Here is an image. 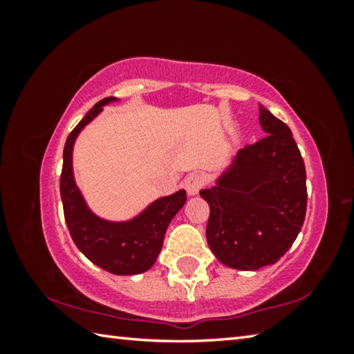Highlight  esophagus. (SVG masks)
Wrapping results in <instances>:
<instances>
[{
	"label": "esophagus",
	"mask_w": 354,
	"mask_h": 354,
	"mask_svg": "<svg viewBox=\"0 0 354 354\" xmlns=\"http://www.w3.org/2000/svg\"><path fill=\"white\" fill-rule=\"evenodd\" d=\"M203 185H205V178L201 175H190L187 179L184 181V187L187 190V195L189 196H195L198 195V192L201 190Z\"/></svg>",
	"instance_id": "obj_1"
}]
</instances>
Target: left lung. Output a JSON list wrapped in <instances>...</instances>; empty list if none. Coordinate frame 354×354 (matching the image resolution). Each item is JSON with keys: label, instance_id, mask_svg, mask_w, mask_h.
I'll use <instances>...</instances> for the list:
<instances>
[{"label": "left lung", "instance_id": "8db88e82", "mask_svg": "<svg viewBox=\"0 0 354 354\" xmlns=\"http://www.w3.org/2000/svg\"><path fill=\"white\" fill-rule=\"evenodd\" d=\"M266 137L237 154L200 195L211 207L209 248L226 267L273 266L295 242L306 215V169L292 131L263 109Z\"/></svg>", "mask_w": 354, "mask_h": 354}]
</instances>
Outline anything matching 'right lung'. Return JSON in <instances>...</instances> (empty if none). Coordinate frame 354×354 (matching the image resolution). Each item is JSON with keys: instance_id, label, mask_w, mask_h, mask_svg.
Returning a JSON list of instances; mask_svg holds the SVG:
<instances>
[{"instance_id": "right-lung-1", "label": "right lung", "mask_w": 354, "mask_h": 354, "mask_svg": "<svg viewBox=\"0 0 354 354\" xmlns=\"http://www.w3.org/2000/svg\"><path fill=\"white\" fill-rule=\"evenodd\" d=\"M104 98L86 113L71 131L64 147L61 198L70 236L81 253L103 270L113 274H139L149 270L162 250L165 231L187 201L185 190L160 196L128 220H107L95 214L77 187L73 171V148L81 131L92 123L103 107L118 103Z\"/></svg>"}]
</instances>
